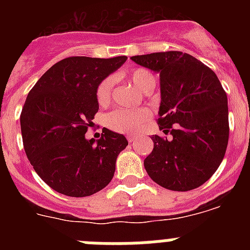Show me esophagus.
<instances>
[{"label": "esophagus", "instance_id": "34e87169", "mask_svg": "<svg viewBox=\"0 0 250 250\" xmlns=\"http://www.w3.org/2000/svg\"><path fill=\"white\" fill-rule=\"evenodd\" d=\"M136 139H138V136H136V135H127V141H129V143H132V141H135Z\"/></svg>", "mask_w": 250, "mask_h": 250}]
</instances>
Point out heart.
<instances>
[{
	"label": "heart",
	"mask_w": 250,
	"mask_h": 250,
	"mask_svg": "<svg viewBox=\"0 0 250 250\" xmlns=\"http://www.w3.org/2000/svg\"><path fill=\"white\" fill-rule=\"evenodd\" d=\"M130 79L134 85L138 86L141 91H145L150 86L155 85V77L150 71L145 68H136L130 74ZM112 87H114V79L106 77L100 83L96 90V99L100 105H106L111 99ZM150 112L146 109L136 110H116L107 115L106 124L110 129L115 131L124 132V134H134L139 129L144 126V124L149 119Z\"/></svg>",
	"instance_id": "b5f03b06"
}]
</instances>
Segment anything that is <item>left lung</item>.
I'll return each instance as SVG.
<instances>
[{
	"instance_id": "left-lung-1",
	"label": "left lung",
	"mask_w": 250,
	"mask_h": 250,
	"mask_svg": "<svg viewBox=\"0 0 250 250\" xmlns=\"http://www.w3.org/2000/svg\"><path fill=\"white\" fill-rule=\"evenodd\" d=\"M160 76L159 129L154 149L144 160L150 178L174 191L199 188L210 179L225 155L229 139L228 98L213 70L180 51L132 56Z\"/></svg>"
}]
</instances>
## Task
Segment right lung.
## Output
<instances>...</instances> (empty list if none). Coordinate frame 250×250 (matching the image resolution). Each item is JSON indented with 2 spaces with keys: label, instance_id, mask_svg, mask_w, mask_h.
<instances>
[{
  "label": "right lung",
  "instance_id": "right-lung-1",
  "mask_svg": "<svg viewBox=\"0 0 250 250\" xmlns=\"http://www.w3.org/2000/svg\"><path fill=\"white\" fill-rule=\"evenodd\" d=\"M126 60L67 57L28 92L20 118L23 147L37 175L57 193L83 198L111 182L126 138L109 129L98 141L85 134L99 111L98 86Z\"/></svg>",
  "mask_w": 250,
  "mask_h": 250
}]
</instances>
